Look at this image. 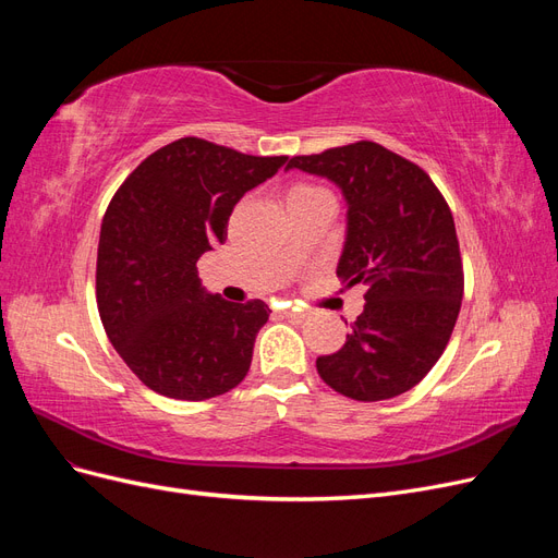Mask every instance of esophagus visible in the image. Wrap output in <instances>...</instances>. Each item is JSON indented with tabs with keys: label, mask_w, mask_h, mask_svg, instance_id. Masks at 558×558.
<instances>
[{
	"label": "esophagus",
	"mask_w": 558,
	"mask_h": 558,
	"mask_svg": "<svg viewBox=\"0 0 558 558\" xmlns=\"http://www.w3.org/2000/svg\"><path fill=\"white\" fill-rule=\"evenodd\" d=\"M283 314L289 316V318H295V320H302V318H307V316H310V312H307V310H286Z\"/></svg>",
	"instance_id": "1"
}]
</instances>
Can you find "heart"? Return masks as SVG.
<instances>
[{
    "label": "heart",
    "instance_id": "heart-1",
    "mask_svg": "<svg viewBox=\"0 0 558 558\" xmlns=\"http://www.w3.org/2000/svg\"><path fill=\"white\" fill-rule=\"evenodd\" d=\"M314 193H326V191L318 189V185L300 183V185H293V189L289 191V197H302V195H314Z\"/></svg>",
    "mask_w": 558,
    "mask_h": 558
}]
</instances>
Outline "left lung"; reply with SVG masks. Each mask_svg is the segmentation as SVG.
<instances>
[{"mask_svg": "<svg viewBox=\"0 0 558 558\" xmlns=\"http://www.w3.org/2000/svg\"><path fill=\"white\" fill-rule=\"evenodd\" d=\"M289 167L342 189L337 277L367 289L344 347L316 359L320 379L361 402L410 391L442 356L461 312L463 260L447 199L418 165L375 142L295 156Z\"/></svg>", "mask_w": 558, "mask_h": 558, "instance_id": "obj_1", "label": "left lung"}]
</instances>
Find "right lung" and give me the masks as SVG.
<instances>
[{
  "instance_id": "1",
  "label": "right lung",
  "mask_w": 558,
  "mask_h": 558,
  "mask_svg": "<svg viewBox=\"0 0 558 558\" xmlns=\"http://www.w3.org/2000/svg\"><path fill=\"white\" fill-rule=\"evenodd\" d=\"M286 160L183 137L142 160L111 197L97 248V310L118 356L150 391L197 402L246 377L269 307L205 293L197 260L226 242L242 195Z\"/></svg>"
}]
</instances>
